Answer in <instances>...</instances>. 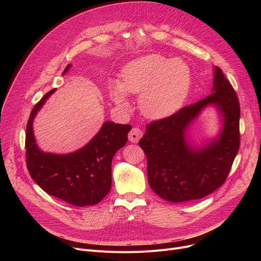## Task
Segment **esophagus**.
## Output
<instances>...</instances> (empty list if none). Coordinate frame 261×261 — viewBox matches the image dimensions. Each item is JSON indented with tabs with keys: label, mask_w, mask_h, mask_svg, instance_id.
Wrapping results in <instances>:
<instances>
[{
	"label": "esophagus",
	"mask_w": 261,
	"mask_h": 261,
	"mask_svg": "<svg viewBox=\"0 0 261 261\" xmlns=\"http://www.w3.org/2000/svg\"><path fill=\"white\" fill-rule=\"evenodd\" d=\"M141 136H142V131L137 127L132 128L131 131L129 132V140L131 142H134V143L138 142V140L140 139Z\"/></svg>",
	"instance_id": "obj_1"
}]
</instances>
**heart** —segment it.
<instances>
[{"label":"heart","mask_w":261,"mask_h":261,"mask_svg":"<svg viewBox=\"0 0 261 261\" xmlns=\"http://www.w3.org/2000/svg\"><path fill=\"white\" fill-rule=\"evenodd\" d=\"M191 86L189 67L175 58L148 55L128 63L122 82L111 83L109 96L118 106L127 108V93L141 94L139 104L151 118L172 115L182 105Z\"/></svg>","instance_id":"obj_1"}]
</instances>
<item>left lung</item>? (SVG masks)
<instances>
[{"mask_svg":"<svg viewBox=\"0 0 261 261\" xmlns=\"http://www.w3.org/2000/svg\"><path fill=\"white\" fill-rule=\"evenodd\" d=\"M213 93L180 108L175 114L147 124L139 140L147 159L152 190L170 202L200 199L225 182L240 147V102L219 67L215 68ZM214 103L220 110V136L200 150L185 140V130L202 108Z\"/></svg>","mask_w":261,"mask_h":261,"instance_id":"left-lung-1","label":"left lung"}]
</instances>
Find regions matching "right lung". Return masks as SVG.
<instances>
[{
	"instance_id": "right-lung-1",
	"label": "right lung",
	"mask_w": 261,
	"mask_h": 261,
	"mask_svg": "<svg viewBox=\"0 0 261 261\" xmlns=\"http://www.w3.org/2000/svg\"><path fill=\"white\" fill-rule=\"evenodd\" d=\"M55 91L46 93L31 111L25 131L28 170L35 182L51 196L76 206L97 204L111 188V161L127 143L132 126L106 122L98 134L76 152L67 155L43 153L36 144L33 121Z\"/></svg>"
}]
</instances>
